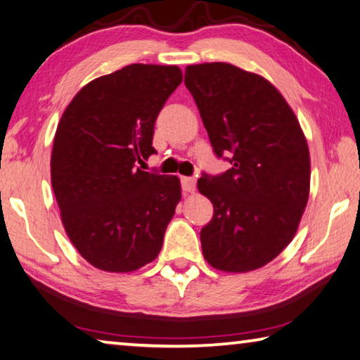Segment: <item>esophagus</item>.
<instances>
[{
    "label": "esophagus",
    "instance_id": "1",
    "mask_svg": "<svg viewBox=\"0 0 360 360\" xmlns=\"http://www.w3.org/2000/svg\"><path fill=\"white\" fill-rule=\"evenodd\" d=\"M181 184H182V191H184L186 193H192V192H195L197 179L195 178H182Z\"/></svg>",
    "mask_w": 360,
    "mask_h": 360
}]
</instances>
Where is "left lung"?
<instances>
[{
    "label": "left lung",
    "mask_w": 360,
    "mask_h": 360,
    "mask_svg": "<svg viewBox=\"0 0 360 360\" xmlns=\"http://www.w3.org/2000/svg\"><path fill=\"white\" fill-rule=\"evenodd\" d=\"M214 153L232 168L203 174L198 192L213 219L200 232L205 259L224 272L266 266L293 240L309 198L311 157L292 107L271 82L227 62L187 65Z\"/></svg>",
    "instance_id": "obj_1"
}]
</instances>
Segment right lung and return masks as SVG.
<instances>
[{
    "label": "right lung",
    "instance_id": "add662e5",
    "mask_svg": "<svg viewBox=\"0 0 360 360\" xmlns=\"http://www.w3.org/2000/svg\"><path fill=\"white\" fill-rule=\"evenodd\" d=\"M181 82L178 65H127L84 84L57 124L51 186L62 224L101 271H138L162 250L181 181L138 165L155 153L153 124Z\"/></svg>",
    "mask_w": 360,
    "mask_h": 360
}]
</instances>
